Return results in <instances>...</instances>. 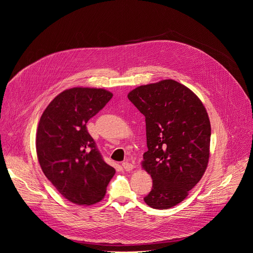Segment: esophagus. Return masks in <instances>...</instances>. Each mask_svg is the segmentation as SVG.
Returning <instances> with one entry per match:
<instances>
[{"label":"esophagus","instance_id":"esophagus-1","mask_svg":"<svg viewBox=\"0 0 253 253\" xmlns=\"http://www.w3.org/2000/svg\"><path fill=\"white\" fill-rule=\"evenodd\" d=\"M122 167L126 170V171H131L134 168V165L128 161H125L122 163Z\"/></svg>","mask_w":253,"mask_h":253}]
</instances>
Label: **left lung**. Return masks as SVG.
<instances>
[{"label": "left lung", "instance_id": "left-lung-1", "mask_svg": "<svg viewBox=\"0 0 253 253\" xmlns=\"http://www.w3.org/2000/svg\"><path fill=\"white\" fill-rule=\"evenodd\" d=\"M128 99L146 122L148 151L142 166L153 185L144 201L155 209H168L186 198L206 170L208 114L190 89L171 79L137 87Z\"/></svg>", "mask_w": 253, "mask_h": 253}]
</instances>
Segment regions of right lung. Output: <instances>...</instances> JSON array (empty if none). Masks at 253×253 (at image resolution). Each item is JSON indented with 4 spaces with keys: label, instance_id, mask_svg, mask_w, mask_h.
Segmentation results:
<instances>
[{
    "label": "right lung",
    "instance_id": "1",
    "mask_svg": "<svg viewBox=\"0 0 253 253\" xmlns=\"http://www.w3.org/2000/svg\"><path fill=\"white\" fill-rule=\"evenodd\" d=\"M112 97L104 89L72 88L60 93L41 116L36 138L40 166L56 189L75 204L99 202L115 174L86 127Z\"/></svg>",
    "mask_w": 253,
    "mask_h": 253
}]
</instances>
